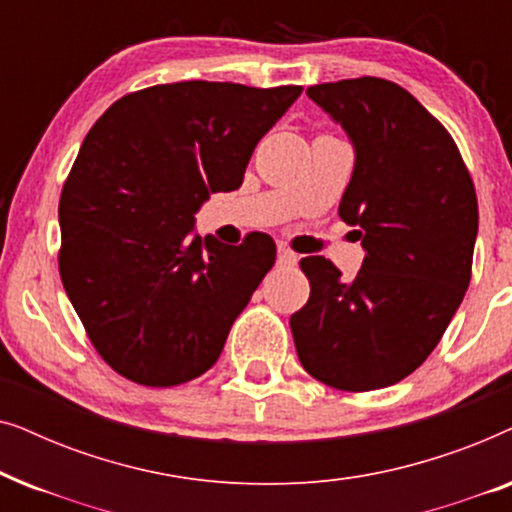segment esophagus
I'll use <instances>...</instances> for the list:
<instances>
[{"instance_id": "34e87169", "label": "esophagus", "mask_w": 512, "mask_h": 512, "mask_svg": "<svg viewBox=\"0 0 512 512\" xmlns=\"http://www.w3.org/2000/svg\"><path fill=\"white\" fill-rule=\"evenodd\" d=\"M277 263L279 265H293L296 263V254L289 247H284V244H279L277 247Z\"/></svg>"}]
</instances>
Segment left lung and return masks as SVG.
<instances>
[{
	"label": "left lung",
	"mask_w": 512,
	"mask_h": 512,
	"mask_svg": "<svg viewBox=\"0 0 512 512\" xmlns=\"http://www.w3.org/2000/svg\"><path fill=\"white\" fill-rule=\"evenodd\" d=\"M345 130L352 179L338 214L366 251L352 282L307 256L291 317L303 368L342 391L401 382L443 338L471 282L478 198L457 144L408 90L375 76L307 88Z\"/></svg>",
	"instance_id": "1"
}]
</instances>
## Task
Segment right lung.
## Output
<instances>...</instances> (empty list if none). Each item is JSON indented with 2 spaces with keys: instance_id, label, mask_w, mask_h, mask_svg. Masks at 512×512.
Returning <instances> with one entry per match:
<instances>
[{
  "instance_id": "1",
  "label": "right lung",
  "mask_w": 512,
  "mask_h": 512,
  "mask_svg": "<svg viewBox=\"0 0 512 512\" xmlns=\"http://www.w3.org/2000/svg\"><path fill=\"white\" fill-rule=\"evenodd\" d=\"M303 88L181 81L125 95L83 139L60 195V277L97 352L144 387L214 366L275 265V242L195 235L212 193L242 186L251 153Z\"/></svg>"
}]
</instances>
